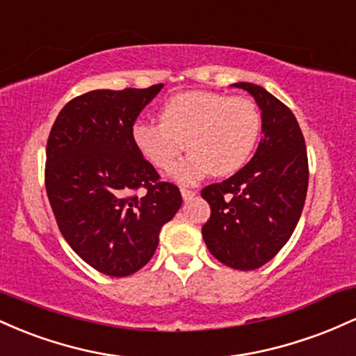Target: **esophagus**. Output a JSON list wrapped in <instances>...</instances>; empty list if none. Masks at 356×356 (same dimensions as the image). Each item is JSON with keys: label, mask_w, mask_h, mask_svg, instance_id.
Returning <instances> with one entry per match:
<instances>
[{"label": "esophagus", "mask_w": 356, "mask_h": 356, "mask_svg": "<svg viewBox=\"0 0 356 356\" xmlns=\"http://www.w3.org/2000/svg\"><path fill=\"white\" fill-rule=\"evenodd\" d=\"M181 194H182L184 201H191V199L195 195V191H191V189H186V187H181Z\"/></svg>", "instance_id": "esophagus-1"}]
</instances>
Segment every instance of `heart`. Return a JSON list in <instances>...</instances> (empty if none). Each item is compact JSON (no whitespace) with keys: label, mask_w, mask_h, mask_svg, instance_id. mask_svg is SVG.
<instances>
[{"label":"heart","mask_w":356,"mask_h":356,"mask_svg":"<svg viewBox=\"0 0 356 356\" xmlns=\"http://www.w3.org/2000/svg\"><path fill=\"white\" fill-rule=\"evenodd\" d=\"M261 132V115L254 102L244 97L195 92L170 97L161 108V122L137 120L134 144L149 162L167 169L184 149L191 150L172 169L181 182L204 175H229L251 157Z\"/></svg>","instance_id":"b5f03b06"}]
</instances>
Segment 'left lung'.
I'll return each mask as SVG.
<instances>
[{"instance_id":"1","label":"left lung","mask_w":356,"mask_h":356,"mask_svg":"<svg viewBox=\"0 0 356 356\" xmlns=\"http://www.w3.org/2000/svg\"><path fill=\"white\" fill-rule=\"evenodd\" d=\"M261 110L254 157L226 181L204 187L211 218L202 238L216 259L251 271L271 261L288 243L308 191V155L296 117L263 87L239 81Z\"/></svg>"}]
</instances>
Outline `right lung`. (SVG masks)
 <instances>
[{
	"label": "right lung",
	"instance_id": "obj_1",
	"mask_svg": "<svg viewBox=\"0 0 356 356\" xmlns=\"http://www.w3.org/2000/svg\"><path fill=\"white\" fill-rule=\"evenodd\" d=\"M162 87L76 97L48 137L44 186L56 224L73 251L107 276L144 268L182 204L179 187L159 181L132 138L137 117Z\"/></svg>",
	"mask_w": 356,
	"mask_h": 356
}]
</instances>
